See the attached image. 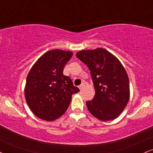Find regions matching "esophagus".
<instances>
[{
	"instance_id": "esophagus-1",
	"label": "esophagus",
	"mask_w": 153,
	"mask_h": 153,
	"mask_svg": "<svg viewBox=\"0 0 153 153\" xmlns=\"http://www.w3.org/2000/svg\"><path fill=\"white\" fill-rule=\"evenodd\" d=\"M85 87V84L84 83H82L80 85H79V88H80V90L81 91V90H82V88H83Z\"/></svg>"
}]
</instances>
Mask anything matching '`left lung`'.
Segmentation results:
<instances>
[{"mask_svg":"<svg viewBox=\"0 0 153 153\" xmlns=\"http://www.w3.org/2000/svg\"><path fill=\"white\" fill-rule=\"evenodd\" d=\"M76 57L91 71L95 94L86 105L93 116L102 121L115 119L130 97L129 78L116 57L103 48L79 51Z\"/></svg>","mask_w":153,"mask_h":153,"instance_id":"left-lung-1","label":"left lung"}]
</instances>
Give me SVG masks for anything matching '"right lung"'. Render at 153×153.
<instances>
[{
  "label": "right lung",
  "mask_w": 153,
  "mask_h": 153,
  "mask_svg": "<svg viewBox=\"0 0 153 153\" xmlns=\"http://www.w3.org/2000/svg\"><path fill=\"white\" fill-rule=\"evenodd\" d=\"M73 53L62 50L48 51L31 68L25 88V100L39 118L53 121L63 115L73 94L80 90L71 78L63 75L64 66Z\"/></svg>",
  "instance_id": "obj_1"
}]
</instances>
